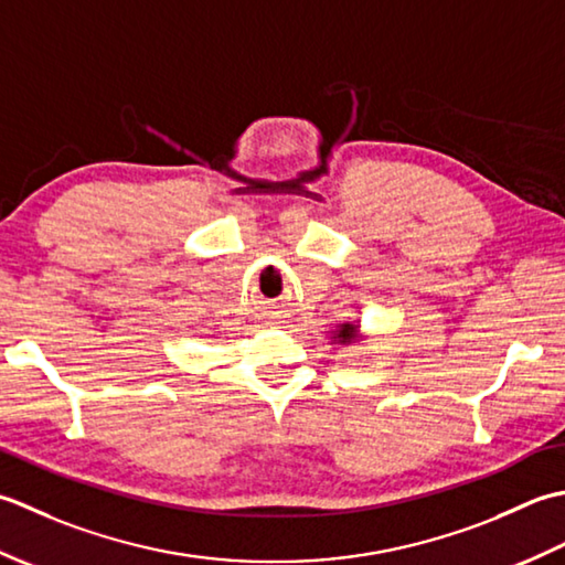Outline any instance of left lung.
<instances>
[{
    "mask_svg": "<svg viewBox=\"0 0 565 565\" xmlns=\"http://www.w3.org/2000/svg\"><path fill=\"white\" fill-rule=\"evenodd\" d=\"M353 337H355V327H353V324H343V327L339 329V339L351 341Z\"/></svg>",
    "mask_w": 565,
    "mask_h": 565,
    "instance_id": "1",
    "label": "left lung"
}]
</instances>
